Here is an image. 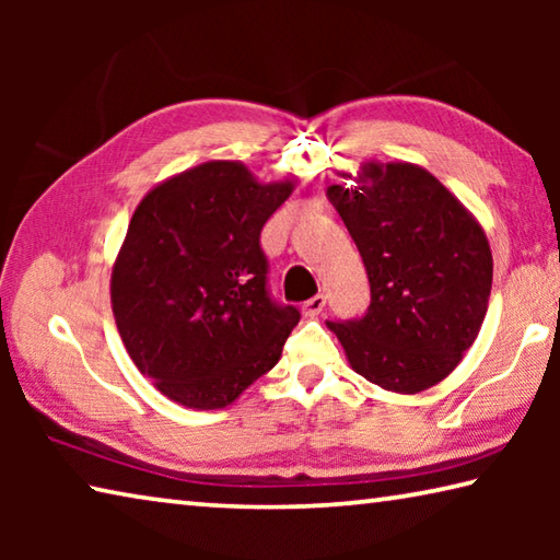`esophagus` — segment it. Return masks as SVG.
Returning <instances> with one entry per match:
<instances>
[{
	"label": "esophagus",
	"instance_id": "obj_1",
	"mask_svg": "<svg viewBox=\"0 0 560 560\" xmlns=\"http://www.w3.org/2000/svg\"><path fill=\"white\" fill-rule=\"evenodd\" d=\"M324 306H326V296L324 293H316V296H311L306 303H303L301 311L306 318H314L320 314V311H324Z\"/></svg>",
	"mask_w": 560,
	"mask_h": 560
}]
</instances>
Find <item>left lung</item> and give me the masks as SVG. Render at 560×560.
Masks as SVG:
<instances>
[{
  "mask_svg": "<svg viewBox=\"0 0 560 560\" xmlns=\"http://www.w3.org/2000/svg\"><path fill=\"white\" fill-rule=\"evenodd\" d=\"M330 185L363 257L371 306L360 320L328 324L348 365L383 390L415 395L444 381L485 324L489 240L467 207L428 170L365 160Z\"/></svg>",
  "mask_w": 560,
  "mask_h": 560,
  "instance_id": "obj_1",
  "label": "left lung"
}]
</instances>
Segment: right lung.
I'll return each mask as SVG.
<instances>
[{
    "label": "right lung",
    "mask_w": 560,
    "mask_h": 560,
    "mask_svg": "<svg viewBox=\"0 0 560 560\" xmlns=\"http://www.w3.org/2000/svg\"><path fill=\"white\" fill-rule=\"evenodd\" d=\"M296 179L210 160L158 183L113 261L110 306L138 371L189 410H222L279 363L299 324L267 293L261 226Z\"/></svg>",
    "instance_id": "add662e5"
}]
</instances>
